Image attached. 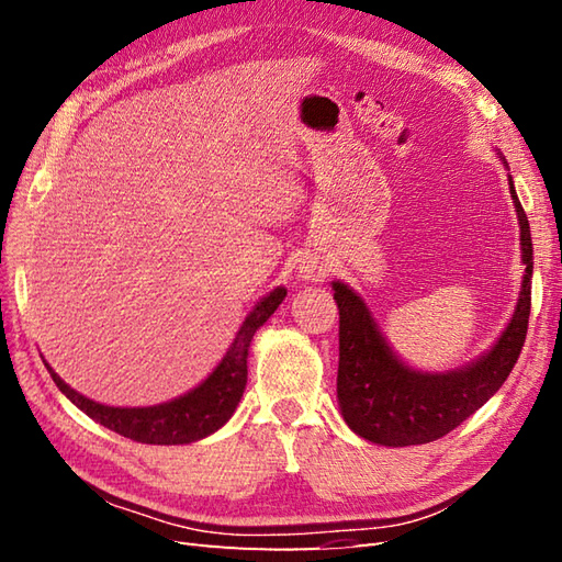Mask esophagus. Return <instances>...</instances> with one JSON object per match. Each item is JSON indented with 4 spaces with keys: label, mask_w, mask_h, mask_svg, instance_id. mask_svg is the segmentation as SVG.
Segmentation results:
<instances>
[{
    "label": "esophagus",
    "mask_w": 562,
    "mask_h": 562,
    "mask_svg": "<svg viewBox=\"0 0 562 562\" xmlns=\"http://www.w3.org/2000/svg\"><path fill=\"white\" fill-rule=\"evenodd\" d=\"M300 272H302V278H306V280H318L321 274H324V268H321V266H316V262L308 260V262H302V266H300Z\"/></svg>",
    "instance_id": "obj_1"
}]
</instances>
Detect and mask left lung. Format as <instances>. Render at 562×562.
<instances>
[{"mask_svg": "<svg viewBox=\"0 0 562 562\" xmlns=\"http://www.w3.org/2000/svg\"><path fill=\"white\" fill-rule=\"evenodd\" d=\"M524 280L512 321L491 350L453 372H417L391 350L369 314L362 296L345 282H333V300L340 308L338 403L355 435L384 447L427 445L459 427L465 417L495 396L527 340L531 314L533 246L529 220L515 193Z\"/></svg>", "mask_w": 562, "mask_h": 562, "instance_id": "1", "label": "left lung"}]
</instances>
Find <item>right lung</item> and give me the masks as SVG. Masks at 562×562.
Returning <instances> with one entry per match:
<instances>
[{"label": "right lung", "mask_w": 562, "mask_h": 562, "mask_svg": "<svg viewBox=\"0 0 562 562\" xmlns=\"http://www.w3.org/2000/svg\"><path fill=\"white\" fill-rule=\"evenodd\" d=\"M284 296H288V290L284 288H274L268 296H262L254 312L246 316L241 328L236 333L232 348L226 350L222 362L214 367V372L202 381L200 386L188 391L186 396H178L169 403L149 405V408H113V405H103L81 396V393L69 389L65 381L53 372L50 364L45 362V367L57 389L63 391L79 411L87 413L91 420L113 429V432L133 441H142V445H190V441H198L202 437L217 432V429L234 415L246 389V357L250 340H254L256 330L274 314V308L282 304Z\"/></svg>", "instance_id": "right-lung-1"}]
</instances>
